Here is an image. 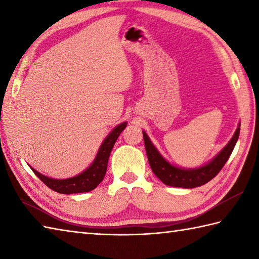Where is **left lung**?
<instances>
[{
  "label": "left lung",
  "mask_w": 259,
  "mask_h": 259,
  "mask_svg": "<svg viewBox=\"0 0 259 259\" xmlns=\"http://www.w3.org/2000/svg\"><path fill=\"white\" fill-rule=\"evenodd\" d=\"M240 133V124L236 129L233 138L226 145V147L214 157L211 161H209L207 164L199 168L194 169H184L176 167L174 164L169 163L164 159L159 151L156 149V147L152 145L149 137L147 136L145 131L144 140L146 152L149 161L150 167L153 174L160 179L164 185L170 187H179V188H195L207 184L213 177H216L218 172L221 171L222 168L227 162L228 158L232 155V152L235 148L236 142L238 140Z\"/></svg>",
  "instance_id": "8db88e82"
}]
</instances>
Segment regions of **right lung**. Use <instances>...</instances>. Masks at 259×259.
Masks as SVG:
<instances>
[{
  "label": "right lung",
  "instance_id": "1",
  "mask_svg": "<svg viewBox=\"0 0 259 259\" xmlns=\"http://www.w3.org/2000/svg\"><path fill=\"white\" fill-rule=\"evenodd\" d=\"M126 122H122L115 126L111 133L108 135L107 138L103 140L100 149H99L97 153V157L91 163V166L85 169L83 172L75 176V177L68 179H53L37 172L35 169H31L36 175V177L40 178L49 188L60 192V194L70 195L91 191L101 183L104 175H106L110 152H111L115 141H117L118 137L124 130Z\"/></svg>",
  "mask_w": 259,
  "mask_h": 259
}]
</instances>
